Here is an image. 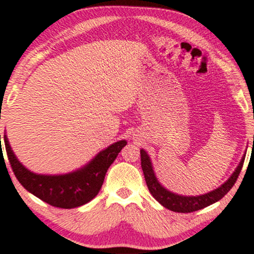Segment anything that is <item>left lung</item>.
Masks as SVG:
<instances>
[{"instance_id": "1", "label": "left lung", "mask_w": 254, "mask_h": 254, "mask_svg": "<svg viewBox=\"0 0 254 254\" xmlns=\"http://www.w3.org/2000/svg\"><path fill=\"white\" fill-rule=\"evenodd\" d=\"M244 160L245 155L241 159L238 167L235 168V171L233 172L232 176L228 178V180L221 186H218L217 189H215V190L208 192V193L200 194V196H183V194L174 193V192L167 190L165 186L161 185V183L157 180L155 176L149 155L144 149H141L142 171H143L145 183H147L151 196L155 198L162 206H165L166 209L176 212H192L200 210V209L216 203L217 200L223 198L224 194H227V192L233 188V185L237 182L241 168H243Z\"/></svg>"}]
</instances>
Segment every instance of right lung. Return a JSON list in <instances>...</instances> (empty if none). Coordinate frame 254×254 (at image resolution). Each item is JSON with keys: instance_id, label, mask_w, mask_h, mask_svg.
I'll list each match as a JSON object with an SVG mask.
<instances>
[{"instance_id": "right-lung-1", "label": "right lung", "mask_w": 254, "mask_h": 254, "mask_svg": "<svg viewBox=\"0 0 254 254\" xmlns=\"http://www.w3.org/2000/svg\"><path fill=\"white\" fill-rule=\"evenodd\" d=\"M127 143L125 139L112 143L99 151L88 164L76 171L65 174H38L27 170L17 160L11 150L7 135H4L8 160L20 184L39 199L63 209L77 208L97 196L103 186L107 170Z\"/></svg>"}]
</instances>
